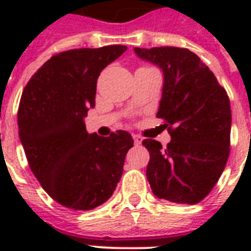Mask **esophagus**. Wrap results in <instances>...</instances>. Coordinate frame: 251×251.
<instances>
[{
    "instance_id": "34e87169",
    "label": "esophagus",
    "mask_w": 251,
    "mask_h": 251,
    "mask_svg": "<svg viewBox=\"0 0 251 251\" xmlns=\"http://www.w3.org/2000/svg\"><path fill=\"white\" fill-rule=\"evenodd\" d=\"M133 140H134V144H136V145H140L142 142V137L138 136V134H133Z\"/></svg>"
}]
</instances>
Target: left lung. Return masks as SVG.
I'll return each instance as SVG.
<instances>
[{
  "mask_svg": "<svg viewBox=\"0 0 251 251\" xmlns=\"http://www.w3.org/2000/svg\"><path fill=\"white\" fill-rule=\"evenodd\" d=\"M163 70L157 118L171 142L147 138V177L153 194L172 203L196 204L214 188L230 154L231 109L226 90L210 68L187 48H134Z\"/></svg>",
  "mask_w": 251,
  "mask_h": 251,
  "instance_id": "8db88e82",
  "label": "left lung"
}]
</instances>
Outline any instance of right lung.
Listing matches in <instances>:
<instances>
[{"instance_id":"right-lung-1","label":"right lung","mask_w":251,"mask_h":251,"mask_svg":"<svg viewBox=\"0 0 251 251\" xmlns=\"http://www.w3.org/2000/svg\"><path fill=\"white\" fill-rule=\"evenodd\" d=\"M125 51V46H106L60 52L37 70L21 95L19 134L30 171L67 208L103 204L124 172L130 134H88L83 118L95 106L100 71Z\"/></svg>"}]
</instances>
